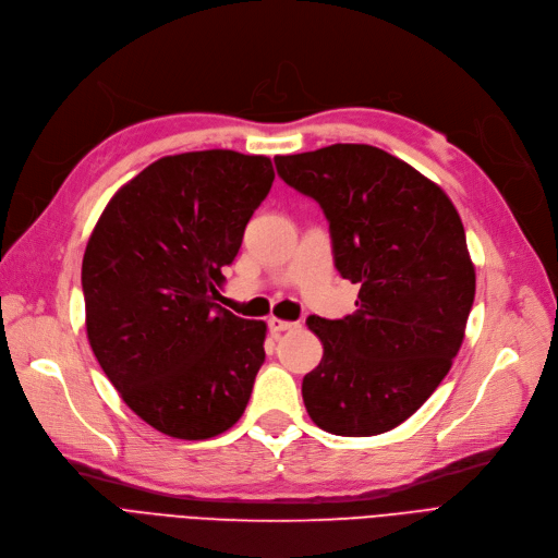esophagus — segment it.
<instances>
[{"label":"esophagus","mask_w":558,"mask_h":558,"mask_svg":"<svg viewBox=\"0 0 558 558\" xmlns=\"http://www.w3.org/2000/svg\"><path fill=\"white\" fill-rule=\"evenodd\" d=\"M267 327H270L272 333H281V331H288V329H295L298 323H291V320H281V318H270L267 320Z\"/></svg>","instance_id":"1"}]
</instances>
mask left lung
Listing matches in <instances>:
<instances>
[{"label": "left lung", "mask_w": 558, "mask_h": 558, "mask_svg": "<svg viewBox=\"0 0 558 558\" xmlns=\"http://www.w3.org/2000/svg\"><path fill=\"white\" fill-rule=\"evenodd\" d=\"M286 185L316 198L333 265L360 283L343 320L311 316L325 352L302 398L318 428L387 433L410 418L449 373L476 293L460 215L439 185L368 144L277 155Z\"/></svg>", "instance_id": "obj_1"}]
</instances>
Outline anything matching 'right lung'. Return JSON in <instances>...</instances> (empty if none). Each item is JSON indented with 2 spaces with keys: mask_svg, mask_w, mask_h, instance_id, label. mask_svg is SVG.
Returning <instances> with one entry per match:
<instances>
[{
  "mask_svg": "<svg viewBox=\"0 0 558 558\" xmlns=\"http://www.w3.org/2000/svg\"><path fill=\"white\" fill-rule=\"evenodd\" d=\"M272 181L265 155H167L111 196L88 238V343L125 405L169 437L221 435L250 403L267 327L215 300Z\"/></svg>",
  "mask_w": 558,
  "mask_h": 558,
  "instance_id": "1",
  "label": "right lung"
}]
</instances>
